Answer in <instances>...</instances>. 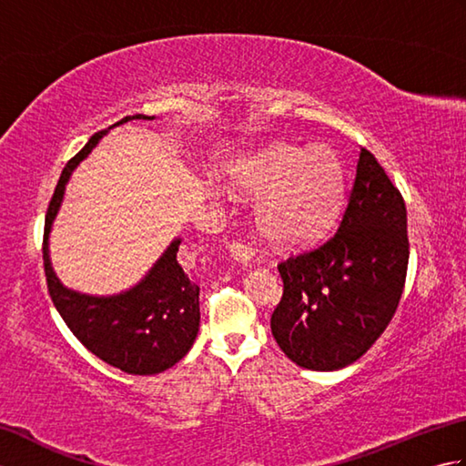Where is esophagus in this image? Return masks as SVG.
<instances>
[{"label":"esophagus","mask_w":466,"mask_h":466,"mask_svg":"<svg viewBox=\"0 0 466 466\" xmlns=\"http://www.w3.org/2000/svg\"><path fill=\"white\" fill-rule=\"evenodd\" d=\"M228 252H230L234 260H238L242 264H248L254 258V248H250V246L242 240L228 242Z\"/></svg>","instance_id":"1"}]
</instances>
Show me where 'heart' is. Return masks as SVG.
<instances>
[{
  "label": "heart",
  "instance_id": "obj_1",
  "mask_svg": "<svg viewBox=\"0 0 466 466\" xmlns=\"http://www.w3.org/2000/svg\"><path fill=\"white\" fill-rule=\"evenodd\" d=\"M246 192L258 202L260 230L280 244L319 238L339 212L342 166L329 147L276 146L238 172Z\"/></svg>",
  "mask_w": 466,
  "mask_h": 466
}]
</instances>
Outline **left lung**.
<instances>
[{"instance_id": "1", "label": "left lung", "mask_w": 466, "mask_h": 466, "mask_svg": "<svg viewBox=\"0 0 466 466\" xmlns=\"http://www.w3.org/2000/svg\"><path fill=\"white\" fill-rule=\"evenodd\" d=\"M409 254L402 194L360 147L339 230L279 262L284 289L270 329L282 352L309 370L359 360L399 309Z\"/></svg>"}]
</instances>
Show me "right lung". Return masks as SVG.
Masks as SVG:
<instances>
[{"label":"right lung","mask_w":466,"mask_h":466,"mask_svg":"<svg viewBox=\"0 0 466 466\" xmlns=\"http://www.w3.org/2000/svg\"><path fill=\"white\" fill-rule=\"evenodd\" d=\"M152 120L150 116H127V120ZM106 134L97 132L80 152L66 164L47 206L44 228V270L47 292L67 329L97 359L127 374H157L182 360L192 349L200 326V286L194 284L177 264V246L174 240L146 279L132 290L107 299L86 296L67 290L56 279L47 256V234L57 208L62 204L64 187L74 167L90 154L96 142Z\"/></svg>","instance_id":"right-lung-1"}]
</instances>
